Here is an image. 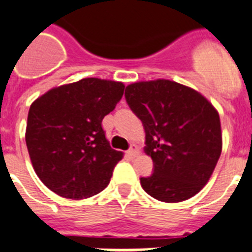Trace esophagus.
Here are the masks:
<instances>
[{"mask_svg":"<svg viewBox=\"0 0 252 252\" xmlns=\"http://www.w3.org/2000/svg\"><path fill=\"white\" fill-rule=\"evenodd\" d=\"M127 154L130 157H135L139 154V149H137V147L135 145V144H132V145H131V148H130V150L127 152Z\"/></svg>","mask_w":252,"mask_h":252,"instance_id":"1","label":"esophagus"}]
</instances>
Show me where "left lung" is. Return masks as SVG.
Instances as JSON below:
<instances>
[{"label":"left lung","mask_w":252,"mask_h":252,"mask_svg":"<svg viewBox=\"0 0 252 252\" xmlns=\"http://www.w3.org/2000/svg\"><path fill=\"white\" fill-rule=\"evenodd\" d=\"M125 96L143 122L144 152L154 163V173L140 178L145 192L163 203L195 196L222 153L216 107L197 90L167 79L130 84Z\"/></svg>","instance_id":"obj_1"}]
</instances>
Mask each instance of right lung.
I'll use <instances>...</instances> for the list:
<instances>
[{"mask_svg":"<svg viewBox=\"0 0 252 252\" xmlns=\"http://www.w3.org/2000/svg\"><path fill=\"white\" fill-rule=\"evenodd\" d=\"M121 81L87 77L52 88L28 113L25 141L36 176L66 199L104 190L124 153L112 149L102 120L124 95Z\"/></svg>","mask_w":252,"mask_h":252,"instance_id":"1","label":"right lung"}]
</instances>
